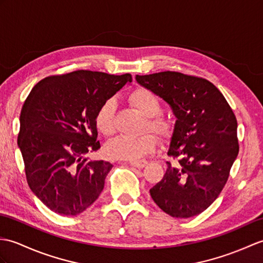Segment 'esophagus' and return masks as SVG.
Listing matches in <instances>:
<instances>
[{"label":"esophagus","instance_id":"34e87169","mask_svg":"<svg viewBox=\"0 0 263 263\" xmlns=\"http://www.w3.org/2000/svg\"><path fill=\"white\" fill-rule=\"evenodd\" d=\"M129 163L131 164V166H133V167H137L139 169H142L143 167L146 166V163H148V161H145V160H137V161H130Z\"/></svg>","mask_w":263,"mask_h":263}]
</instances>
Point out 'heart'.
<instances>
[{
    "label": "heart",
    "mask_w": 263,
    "mask_h": 263,
    "mask_svg": "<svg viewBox=\"0 0 263 263\" xmlns=\"http://www.w3.org/2000/svg\"><path fill=\"white\" fill-rule=\"evenodd\" d=\"M130 103L146 118L145 127L151 131L166 137L173 130V124L169 119L160 114L162 104L159 97L148 88L140 87L133 90L130 95ZM115 100L104 101L95 114V124L104 136H111L114 132ZM156 148V138L152 133L146 132L140 137L120 136L112 139L105 145V152L108 157L123 160H138L150 154Z\"/></svg>",
    "instance_id": "1"
}]
</instances>
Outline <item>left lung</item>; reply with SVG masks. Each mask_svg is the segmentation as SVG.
<instances>
[{
  "mask_svg": "<svg viewBox=\"0 0 263 263\" xmlns=\"http://www.w3.org/2000/svg\"><path fill=\"white\" fill-rule=\"evenodd\" d=\"M138 84L167 102L176 117L163 178L150 189L168 215L188 218L212 205L239 154L235 115L223 94L204 78L177 71L136 75Z\"/></svg>",
  "mask_w": 263,
  "mask_h": 263,
  "instance_id": "obj_1",
  "label": "left lung"
}]
</instances>
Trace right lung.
I'll list each match as a JSON object with an SVG mask.
<instances>
[{"label":"right lung","instance_id":"obj_1","mask_svg":"<svg viewBox=\"0 0 263 263\" xmlns=\"http://www.w3.org/2000/svg\"><path fill=\"white\" fill-rule=\"evenodd\" d=\"M130 74L76 70L42 79L20 115L17 145L28 185L49 210L76 216L99 198L113 164L84 156L101 148L95 114Z\"/></svg>","mask_w":263,"mask_h":263}]
</instances>
